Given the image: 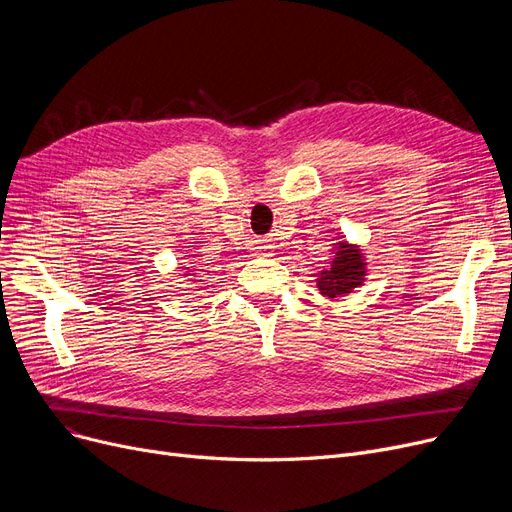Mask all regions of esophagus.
Instances as JSON below:
<instances>
[{"instance_id":"1","label":"esophagus","mask_w":512,"mask_h":512,"mask_svg":"<svg viewBox=\"0 0 512 512\" xmlns=\"http://www.w3.org/2000/svg\"><path fill=\"white\" fill-rule=\"evenodd\" d=\"M257 249H259V255H265L267 249H270V247H257Z\"/></svg>"}]
</instances>
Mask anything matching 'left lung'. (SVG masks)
Listing matches in <instances>:
<instances>
[{"mask_svg":"<svg viewBox=\"0 0 512 512\" xmlns=\"http://www.w3.org/2000/svg\"><path fill=\"white\" fill-rule=\"evenodd\" d=\"M363 267L365 263L361 259V253L353 247H348L346 242H338L336 257L328 270L321 272L317 288L330 299H336L340 294H348L353 288L361 286L365 276Z\"/></svg>","mask_w":512,"mask_h":512,"instance_id":"8db88e82","label":"left lung"}]
</instances>
